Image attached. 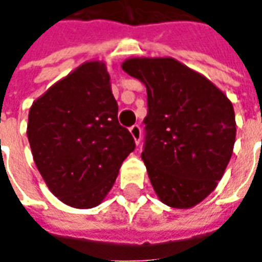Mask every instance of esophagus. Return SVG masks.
Returning <instances> with one entry per match:
<instances>
[{
    "mask_svg": "<svg viewBox=\"0 0 262 262\" xmlns=\"http://www.w3.org/2000/svg\"><path fill=\"white\" fill-rule=\"evenodd\" d=\"M129 130H130L132 136L135 139L136 144L139 146V144H140V140H142V127L139 125H133Z\"/></svg>",
    "mask_w": 262,
    "mask_h": 262,
    "instance_id": "esophagus-1",
    "label": "esophagus"
}]
</instances>
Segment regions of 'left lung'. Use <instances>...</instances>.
<instances>
[{
  "label": "left lung",
  "instance_id": "8db88e82",
  "mask_svg": "<svg viewBox=\"0 0 262 262\" xmlns=\"http://www.w3.org/2000/svg\"><path fill=\"white\" fill-rule=\"evenodd\" d=\"M147 90L142 160L160 201L188 209L222 180L236 140L233 105L217 86L171 57L126 60Z\"/></svg>",
  "mask_w": 262,
  "mask_h": 262
}]
</instances>
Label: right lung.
<instances>
[{
	"label": "right lung",
	"mask_w": 262,
	"mask_h": 262,
	"mask_svg": "<svg viewBox=\"0 0 262 262\" xmlns=\"http://www.w3.org/2000/svg\"><path fill=\"white\" fill-rule=\"evenodd\" d=\"M28 139L49 189L69 206H97L135 139L118 120L105 64L88 61L50 86L29 111Z\"/></svg>",
	"instance_id": "right-lung-1"
}]
</instances>
